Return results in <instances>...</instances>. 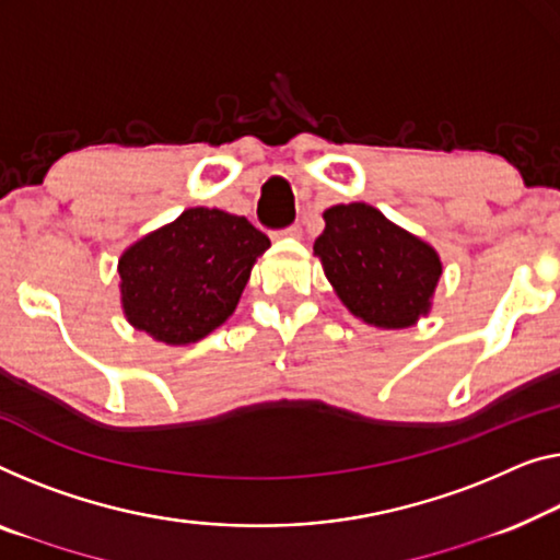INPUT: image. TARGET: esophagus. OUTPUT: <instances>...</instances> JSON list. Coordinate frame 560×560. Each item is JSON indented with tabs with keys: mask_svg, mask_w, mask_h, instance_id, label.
<instances>
[{
	"mask_svg": "<svg viewBox=\"0 0 560 560\" xmlns=\"http://www.w3.org/2000/svg\"><path fill=\"white\" fill-rule=\"evenodd\" d=\"M277 236H289V238H299L302 236V229L299 226H289V229H283V231H279Z\"/></svg>",
	"mask_w": 560,
	"mask_h": 560,
	"instance_id": "1",
	"label": "esophagus"
}]
</instances>
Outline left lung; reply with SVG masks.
<instances>
[{"instance_id": "1", "label": "left lung", "mask_w": 560, "mask_h": 560, "mask_svg": "<svg viewBox=\"0 0 560 560\" xmlns=\"http://www.w3.org/2000/svg\"><path fill=\"white\" fill-rule=\"evenodd\" d=\"M314 256L339 302L377 329L415 327L442 277L435 248L370 203L327 208Z\"/></svg>"}]
</instances>
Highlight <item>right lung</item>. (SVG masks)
Returning <instances> with one entry per match:
<instances>
[{
	"instance_id": "add662e5",
	"label": "right lung",
	"mask_w": 560,
	"mask_h": 560,
	"mask_svg": "<svg viewBox=\"0 0 560 560\" xmlns=\"http://www.w3.org/2000/svg\"><path fill=\"white\" fill-rule=\"evenodd\" d=\"M271 241L244 215L186 208L120 254V306L130 327L168 347L196 345L236 312Z\"/></svg>"
}]
</instances>
